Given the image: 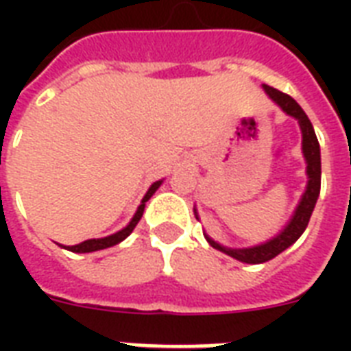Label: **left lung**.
I'll return each mask as SVG.
<instances>
[{"label":"left lung","mask_w":351,"mask_h":351,"mask_svg":"<svg viewBox=\"0 0 351 351\" xmlns=\"http://www.w3.org/2000/svg\"><path fill=\"white\" fill-rule=\"evenodd\" d=\"M160 184H162V182H154L153 186L149 187V191L145 193V197L142 198V204L138 206L136 213H134L132 220L125 226V228H123V230L117 231V233H112V234H107V237H101V239L84 240V242H80V244H74V245H63V244H58V245H60V247H63V250L73 251V253H93V251L107 250V247H112V245L120 244L121 240L127 239V237L132 233V230L136 228V224L140 222V219H142L143 208H145V202H147L149 198L153 197V193L158 189Z\"/></svg>","instance_id":"8db88e82"}]
</instances>
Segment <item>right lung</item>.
Here are the masks:
<instances>
[{"mask_svg":"<svg viewBox=\"0 0 351 351\" xmlns=\"http://www.w3.org/2000/svg\"><path fill=\"white\" fill-rule=\"evenodd\" d=\"M264 90L288 117L299 121L300 132H302V156L306 160L308 182H306L304 191L300 195L299 204L295 206L288 224L284 226L280 233L275 234L266 244L255 245V247H245V250H231V247H224V245L217 244L215 240L209 239V244L213 245L215 250L224 251L226 255L233 256V258L240 262H247V264H261V262L271 261L273 256H277L288 245L293 244L295 240L304 233L306 226L310 222L311 213H313V208H315L317 198H319V193H321V147H319V140H317L310 118L306 117L302 107L291 96L284 95V93L273 89V87H264Z\"/></svg>","mask_w":351,"mask_h":351,"instance_id":"obj_1","label":"right lung"}]
</instances>
